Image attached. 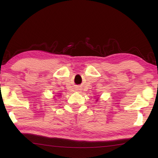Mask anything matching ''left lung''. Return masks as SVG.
<instances>
[{
  "mask_svg": "<svg viewBox=\"0 0 158 158\" xmlns=\"http://www.w3.org/2000/svg\"><path fill=\"white\" fill-rule=\"evenodd\" d=\"M98 98H97V99H96V101H98Z\"/></svg>",
  "mask_w": 158,
  "mask_h": 158,
  "instance_id": "1",
  "label": "left lung"
}]
</instances>
